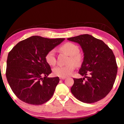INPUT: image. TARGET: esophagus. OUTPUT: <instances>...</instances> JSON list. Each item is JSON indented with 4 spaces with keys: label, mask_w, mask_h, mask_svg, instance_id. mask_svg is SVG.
Segmentation results:
<instances>
[{
    "label": "esophagus",
    "mask_w": 124,
    "mask_h": 124,
    "mask_svg": "<svg viewBox=\"0 0 124 124\" xmlns=\"http://www.w3.org/2000/svg\"><path fill=\"white\" fill-rule=\"evenodd\" d=\"M65 78H66V77H60V79H61V80H64Z\"/></svg>",
    "instance_id": "34e87169"
}]
</instances>
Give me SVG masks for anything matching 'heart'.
<instances>
[{
  "label": "heart",
  "mask_w": 124,
  "mask_h": 124,
  "mask_svg": "<svg viewBox=\"0 0 124 124\" xmlns=\"http://www.w3.org/2000/svg\"><path fill=\"white\" fill-rule=\"evenodd\" d=\"M62 51L70 55L68 61L69 64L65 65H59L54 68L53 70L54 75L60 77H65L72 74L75 70V65L79 66L82 63L83 58L79 54L80 49L76 45L71 43H66L60 47ZM46 62L50 65H55L56 59L55 56V50L52 49L49 51L45 56Z\"/></svg>",
  "instance_id": "b5f03b06"
}]
</instances>
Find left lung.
I'll return each instance as SVG.
<instances>
[{"label": "left lung", "instance_id": "obj_1", "mask_svg": "<svg viewBox=\"0 0 124 124\" xmlns=\"http://www.w3.org/2000/svg\"><path fill=\"white\" fill-rule=\"evenodd\" d=\"M81 46L84 61L79 73L86 78H73L71 92L86 103L100 101L111 91L116 78L117 65L112 49L100 39L88 34L68 38Z\"/></svg>", "mask_w": 124, "mask_h": 124}]
</instances>
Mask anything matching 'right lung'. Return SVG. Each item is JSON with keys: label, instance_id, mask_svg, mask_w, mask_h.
I'll use <instances>...</instances> for the list:
<instances>
[{"label": "right lung", "instance_id": "obj_1", "mask_svg": "<svg viewBox=\"0 0 124 124\" xmlns=\"http://www.w3.org/2000/svg\"><path fill=\"white\" fill-rule=\"evenodd\" d=\"M64 39L32 36L18 43L9 52L7 80L13 93L22 101L41 105L53 95L60 79L47 77L52 70L45 56Z\"/></svg>", "mask_w": 124, "mask_h": 124}]
</instances>
